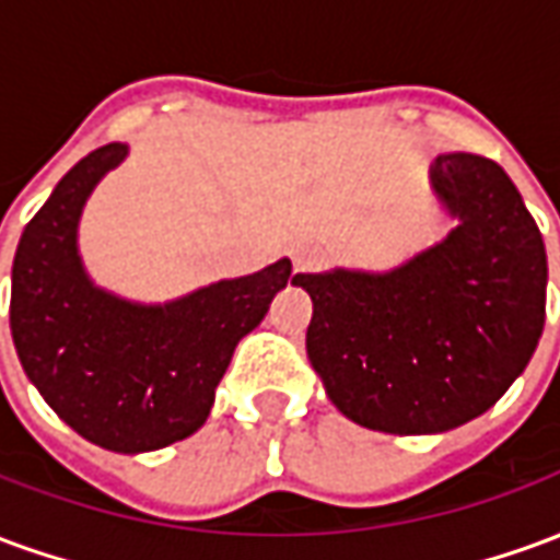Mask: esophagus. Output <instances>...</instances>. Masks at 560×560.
<instances>
[{"label": "esophagus", "instance_id": "esophagus-1", "mask_svg": "<svg viewBox=\"0 0 560 560\" xmlns=\"http://www.w3.org/2000/svg\"><path fill=\"white\" fill-rule=\"evenodd\" d=\"M317 264V252H312V248H296L293 252V267L296 269H308L315 267Z\"/></svg>", "mask_w": 560, "mask_h": 560}]
</instances>
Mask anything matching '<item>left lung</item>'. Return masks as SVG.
<instances>
[{"instance_id": "obj_1", "label": "left lung", "mask_w": 560, "mask_h": 560, "mask_svg": "<svg viewBox=\"0 0 560 560\" xmlns=\"http://www.w3.org/2000/svg\"><path fill=\"white\" fill-rule=\"evenodd\" d=\"M458 221L389 272H300L312 296L305 351L329 401L387 434L456 429L492 408L537 351L546 248L516 185L492 159L438 155L429 171Z\"/></svg>"}]
</instances>
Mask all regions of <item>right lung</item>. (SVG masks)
Masks as SVG:
<instances>
[{
  "mask_svg": "<svg viewBox=\"0 0 560 560\" xmlns=\"http://www.w3.org/2000/svg\"><path fill=\"white\" fill-rule=\"evenodd\" d=\"M126 155V143H107L80 159L26 224L11 267V336L26 377L74 432L114 453H149L207 422L233 348L296 276L281 257L164 305L95 288L78 252L80 212Z\"/></svg>",
  "mask_w": 560,
  "mask_h": 560,
  "instance_id": "obj_1",
  "label": "right lung"
}]
</instances>
